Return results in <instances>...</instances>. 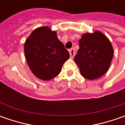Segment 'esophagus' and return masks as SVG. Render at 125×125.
<instances>
[{
	"instance_id": "obj_1",
	"label": "esophagus",
	"mask_w": 125,
	"mask_h": 125,
	"mask_svg": "<svg viewBox=\"0 0 125 125\" xmlns=\"http://www.w3.org/2000/svg\"><path fill=\"white\" fill-rule=\"evenodd\" d=\"M69 52H70V58H73L75 55V50L72 48V49H71L69 50Z\"/></svg>"
}]
</instances>
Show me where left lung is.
<instances>
[{"mask_svg": "<svg viewBox=\"0 0 125 125\" xmlns=\"http://www.w3.org/2000/svg\"><path fill=\"white\" fill-rule=\"evenodd\" d=\"M79 44L74 61L81 74L87 79L94 80L106 74L113 55V46L107 37L99 31L85 33Z\"/></svg>", "mask_w": 125, "mask_h": 125, "instance_id": "8db88e82", "label": "left lung"}]
</instances>
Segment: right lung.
I'll list each match as a JSON object with an SVG mask.
<instances>
[{"label": "right lung", "instance_id": "add662e5", "mask_svg": "<svg viewBox=\"0 0 125 125\" xmlns=\"http://www.w3.org/2000/svg\"><path fill=\"white\" fill-rule=\"evenodd\" d=\"M24 53L33 74L44 81L59 74L62 66L70 58L56 32L48 26L40 27L32 32L24 44Z\"/></svg>", "mask_w": 125, "mask_h": 125}]
</instances>
